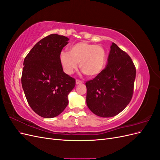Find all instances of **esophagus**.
I'll return each mask as SVG.
<instances>
[{
  "instance_id": "34e87169",
  "label": "esophagus",
  "mask_w": 160,
  "mask_h": 160,
  "mask_svg": "<svg viewBox=\"0 0 160 160\" xmlns=\"http://www.w3.org/2000/svg\"><path fill=\"white\" fill-rule=\"evenodd\" d=\"M82 83H83V82H82V81H80V80H79V79H77V80H76V84H77V85L82 84Z\"/></svg>"
}]
</instances>
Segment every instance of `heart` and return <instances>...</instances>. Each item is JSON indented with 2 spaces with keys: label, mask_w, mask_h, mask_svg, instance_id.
Masks as SVG:
<instances>
[{
  "label": "heart",
  "mask_w": 160,
  "mask_h": 160,
  "mask_svg": "<svg viewBox=\"0 0 160 160\" xmlns=\"http://www.w3.org/2000/svg\"><path fill=\"white\" fill-rule=\"evenodd\" d=\"M105 52L101 46L87 42H79L69 48V53L61 51L60 63L67 74L71 75L79 62L81 71L89 77L99 75L105 65Z\"/></svg>",
  "instance_id": "1"
}]
</instances>
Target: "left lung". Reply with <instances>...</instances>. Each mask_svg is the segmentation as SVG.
Here are the masks:
<instances>
[{"instance_id":"left-lung-1","label":"left lung","mask_w":160,"mask_h":160,"mask_svg":"<svg viewBox=\"0 0 160 160\" xmlns=\"http://www.w3.org/2000/svg\"><path fill=\"white\" fill-rule=\"evenodd\" d=\"M107 66L86 82L87 105L96 115L111 118L127 107L132 98L136 70L131 57L113 42Z\"/></svg>"}]
</instances>
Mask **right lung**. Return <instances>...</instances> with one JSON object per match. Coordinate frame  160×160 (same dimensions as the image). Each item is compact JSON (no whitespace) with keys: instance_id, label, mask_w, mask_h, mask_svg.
<instances>
[{"instance_id":"1","label":"right lung","mask_w":160,"mask_h":160,"mask_svg":"<svg viewBox=\"0 0 160 160\" xmlns=\"http://www.w3.org/2000/svg\"><path fill=\"white\" fill-rule=\"evenodd\" d=\"M69 39L51 34L38 41L24 60L21 83L31 109L41 117L52 118L69 103L75 80L62 70L59 55Z\"/></svg>"}]
</instances>
